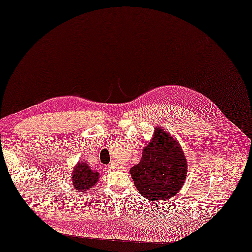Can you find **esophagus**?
Wrapping results in <instances>:
<instances>
[{
    "label": "esophagus",
    "instance_id": "34e87169",
    "mask_svg": "<svg viewBox=\"0 0 252 252\" xmlns=\"http://www.w3.org/2000/svg\"><path fill=\"white\" fill-rule=\"evenodd\" d=\"M108 168H109L110 170H114V171H115V170H122V169H123V168H121V167H117V166H116L115 164H113V163L110 164V165L108 166Z\"/></svg>",
    "mask_w": 252,
    "mask_h": 252
}]
</instances>
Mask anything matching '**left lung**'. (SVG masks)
<instances>
[{
  "label": "left lung",
  "mask_w": 252,
  "mask_h": 252,
  "mask_svg": "<svg viewBox=\"0 0 252 252\" xmlns=\"http://www.w3.org/2000/svg\"><path fill=\"white\" fill-rule=\"evenodd\" d=\"M187 159L180 144L161 127L144 147L139 163L129 172L140 195L151 201L169 200L184 185Z\"/></svg>",
  "instance_id": "8db88e82"
}]
</instances>
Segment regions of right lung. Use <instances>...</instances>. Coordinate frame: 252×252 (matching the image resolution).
Wrapping results in <instances>:
<instances>
[{
	"label": "right lung",
	"mask_w": 252,
	"mask_h": 252,
	"mask_svg": "<svg viewBox=\"0 0 252 252\" xmlns=\"http://www.w3.org/2000/svg\"><path fill=\"white\" fill-rule=\"evenodd\" d=\"M99 178L97 171L92 170L86 162H79L72 173V182L76 190L86 192L94 186Z\"/></svg>",
	"instance_id": "add662e5"
}]
</instances>
